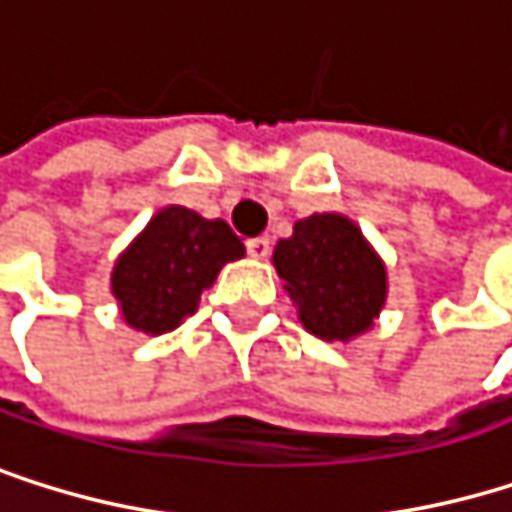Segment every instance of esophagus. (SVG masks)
I'll use <instances>...</instances> for the list:
<instances>
[{
  "label": "esophagus",
  "mask_w": 512,
  "mask_h": 512,
  "mask_svg": "<svg viewBox=\"0 0 512 512\" xmlns=\"http://www.w3.org/2000/svg\"><path fill=\"white\" fill-rule=\"evenodd\" d=\"M247 253H250L253 259H265V256L271 253V241H268V238H250V241H247Z\"/></svg>",
  "instance_id": "34e87169"
}]
</instances>
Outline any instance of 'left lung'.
<instances>
[{
	"mask_svg": "<svg viewBox=\"0 0 512 512\" xmlns=\"http://www.w3.org/2000/svg\"><path fill=\"white\" fill-rule=\"evenodd\" d=\"M274 268L287 280L305 329L326 342L366 332L388 296L385 265L339 213L299 219L293 238L274 247Z\"/></svg>",
	"mask_w": 512,
	"mask_h": 512,
	"instance_id": "left-lung-1",
	"label": "left lung"
}]
</instances>
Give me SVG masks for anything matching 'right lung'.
Masks as SVG:
<instances>
[{
  "instance_id": "right-lung-1",
  "label": "right lung",
  "mask_w": 512,
  "mask_h": 512,
  "mask_svg": "<svg viewBox=\"0 0 512 512\" xmlns=\"http://www.w3.org/2000/svg\"><path fill=\"white\" fill-rule=\"evenodd\" d=\"M241 256L244 244L228 222L164 207L115 262L112 293L127 326L161 336L195 314L219 268Z\"/></svg>"
}]
</instances>
